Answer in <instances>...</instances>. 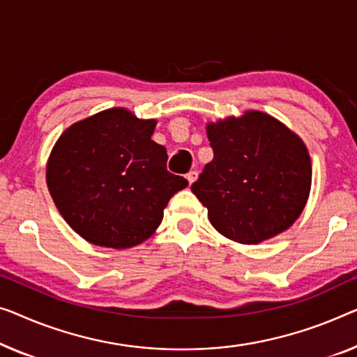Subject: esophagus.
Returning a JSON list of instances; mask_svg holds the SVG:
<instances>
[{
	"label": "esophagus",
	"instance_id": "esophagus-1",
	"mask_svg": "<svg viewBox=\"0 0 357 357\" xmlns=\"http://www.w3.org/2000/svg\"><path fill=\"white\" fill-rule=\"evenodd\" d=\"M197 176H199V173L197 172H189L188 174H185V178H188V181H189V184H192L194 181L197 179Z\"/></svg>",
	"mask_w": 357,
	"mask_h": 357
}]
</instances>
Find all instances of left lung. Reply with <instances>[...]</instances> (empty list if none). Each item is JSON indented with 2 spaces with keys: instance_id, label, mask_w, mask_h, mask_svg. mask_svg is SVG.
Masks as SVG:
<instances>
[{
  "instance_id": "left-lung-1",
  "label": "left lung",
  "mask_w": 357,
  "mask_h": 357,
  "mask_svg": "<svg viewBox=\"0 0 357 357\" xmlns=\"http://www.w3.org/2000/svg\"><path fill=\"white\" fill-rule=\"evenodd\" d=\"M213 160L192 184L210 222L238 243H259L294 225L311 190V158L294 131L248 110L206 125Z\"/></svg>"
}]
</instances>
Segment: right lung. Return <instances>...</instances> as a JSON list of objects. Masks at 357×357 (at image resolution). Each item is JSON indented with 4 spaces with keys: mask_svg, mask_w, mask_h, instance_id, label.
<instances>
[{
    "mask_svg": "<svg viewBox=\"0 0 357 357\" xmlns=\"http://www.w3.org/2000/svg\"><path fill=\"white\" fill-rule=\"evenodd\" d=\"M157 120L115 107L62 132L46 165L57 210L84 241L139 245L160 226L163 210L189 183L167 169V149L151 139Z\"/></svg>",
    "mask_w": 357,
    "mask_h": 357,
    "instance_id": "obj_1",
    "label": "right lung"
}]
</instances>
